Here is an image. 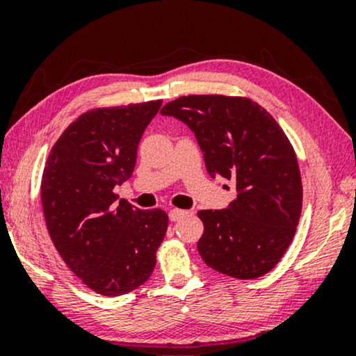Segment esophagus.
<instances>
[{
  "mask_svg": "<svg viewBox=\"0 0 356 356\" xmlns=\"http://www.w3.org/2000/svg\"><path fill=\"white\" fill-rule=\"evenodd\" d=\"M186 216H188V211H181V209H172V211H170V213H168L170 220H172V222L181 220V218L186 217Z\"/></svg>",
  "mask_w": 356,
  "mask_h": 356,
  "instance_id": "esophagus-1",
  "label": "esophagus"
}]
</instances>
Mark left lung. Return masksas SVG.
<instances>
[{"label": "left lung", "mask_w": 356, "mask_h": 356, "mask_svg": "<svg viewBox=\"0 0 356 356\" xmlns=\"http://www.w3.org/2000/svg\"><path fill=\"white\" fill-rule=\"evenodd\" d=\"M160 113L193 131L213 179L235 184L227 209L197 212L204 262L241 280L267 274L293 240L303 201L298 160L279 123L256 102L225 95L179 97Z\"/></svg>", "instance_id": "left-lung-1"}]
</instances>
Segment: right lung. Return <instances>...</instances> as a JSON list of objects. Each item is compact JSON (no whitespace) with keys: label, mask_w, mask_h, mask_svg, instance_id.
<instances>
[{"label":"right lung","mask_w":356,"mask_h":356,"mask_svg":"<svg viewBox=\"0 0 356 356\" xmlns=\"http://www.w3.org/2000/svg\"><path fill=\"white\" fill-rule=\"evenodd\" d=\"M162 100L97 108L67 126L48 155L42 206L66 266L105 296L143 285L155 267L168 217L140 211L113 193L133 175L138 145Z\"/></svg>","instance_id":"1"}]
</instances>
